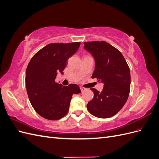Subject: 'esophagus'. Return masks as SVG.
<instances>
[{"mask_svg": "<svg viewBox=\"0 0 159 159\" xmlns=\"http://www.w3.org/2000/svg\"><path fill=\"white\" fill-rule=\"evenodd\" d=\"M80 89H81V91H84L85 90V88H84V87H80Z\"/></svg>", "mask_w": 159, "mask_h": 159, "instance_id": "esophagus-1", "label": "esophagus"}]
</instances>
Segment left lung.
Here are the masks:
<instances>
[{
    "label": "left lung",
    "mask_w": 159,
    "mask_h": 159,
    "mask_svg": "<svg viewBox=\"0 0 159 159\" xmlns=\"http://www.w3.org/2000/svg\"><path fill=\"white\" fill-rule=\"evenodd\" d=\"M84 49L94 57L95 68L91 78L103 84L102 92L94 88V96L87 105L89 112L98 118H109L122 109L128 99L131 74L123 56L105 41L84 42Z\"/></svg>",
    "instance_id": "1"
}]
</instances>
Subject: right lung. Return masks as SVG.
<instances>
[{"label":"right lung","mask_w":159,"mask_h":159,"mask_svg":"<svg viewBox=\"0 0 159 159\" xmlns=\"http://www.w3.org/2000/svg\"><path fill=\"white\" fill-rule=\"evenodd\" d=\"M80 42L49 44L34 55L26 71V86L33 108L40 116L57 120L68 113L73 94L81 92L77 84L56 83L57 72L63 74L70 57L78 51Z\"/></svg>","instance_id":"add662e5"}]
</instances>
